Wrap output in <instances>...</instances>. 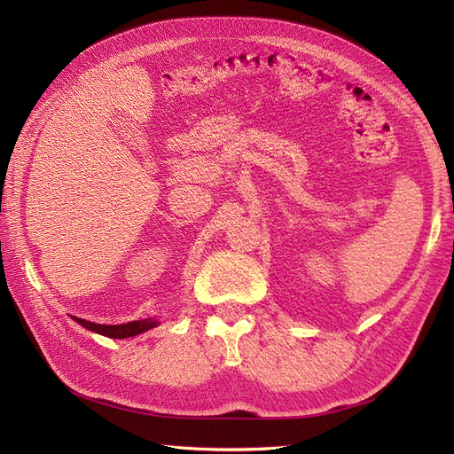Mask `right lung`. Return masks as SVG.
Returning a JSON list of instances; mask_svg holds the SVG:
<instances>
[{
  "label": "right lung",
  "mask_w": 454,
  "mask_h": 454,
  "mask_svg": "<svg viewBox=\"0 0 454 454\" xmlns=\"http://www.w3.org/2000/svg\"><path fill=\"white\" fill-rule=\"evenodd\" d=\"M77 324H81L83 327L90 329L94 333H100L104 337H112V339H127V337H134V335H140L147 329L155 327L157 322L155 320H138V322H129V324H121V325H102V324H94V322H87V320H81L75 318Z\"/></svg>",
  "instance_id": "obj_1"
}]
</instances>
